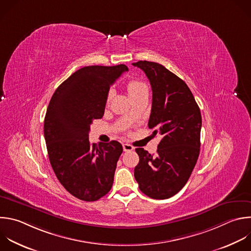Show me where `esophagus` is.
<instances>
[{
    "mask_svg": "<svg viewBox=\"0 0 251 251\" xmlns=\"http://www.w3.org/2000/svg\"><path fill=\"white\" fill-rule=\"evenodd\" d=\"M123 150L124 151H131L134 150V147L129 144H123Z\"/></svg>",
    "mask_w": 251,
    "mask_h": 251,
    "instance_id": "1",
    "label": "esophagus"
}]
</instances>
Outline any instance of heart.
Returning a JSON list of instances; mask_svg holds the SVG:
<instances>
[{"instance_id":"obj_1","label":"heart","mask_w":251,"mask_h":251,"mask_svg":"<svg viewBox=\"0 0 251 251\" xmlns=\"http://www.w3.org/2000/svg\"><path fill=\"white\" fill-rule=\"evenodd\" d=\"M145 89H148L147 86L145 85L143 81L138 80V79H132V80L128 81V83H127V91H128V94L131 98L136 97L137 95H139ZM111 97H112V91L110 90L107 94V101L111 99Z\"/></svg>"}]
</instances>
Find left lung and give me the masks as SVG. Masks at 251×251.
<instances>
[{
    "instance_id": "left-lung-1",
    "label": "left lung",
    "mask_w": 251,
    "mask_h": 251,
    "mask_svg": "<svg viewBox=\"0 0 251 251\" xmlns=\"http://www.w3.org/2000/svg\"><path fill=\"white\" fill-rule=\"evenodd\" d=\"M133 66L148 76L152 103L149 128L160 135L156 153L136 149L140 160L134 176L140 190L152 199H168L188 181L200 152L202 117L186 83L158 63L139 61Z\"/></svg>"
}]
</instances>
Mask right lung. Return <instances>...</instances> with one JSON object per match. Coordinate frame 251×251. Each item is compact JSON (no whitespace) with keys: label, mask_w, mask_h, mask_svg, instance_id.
I'll list each match as a JSON object with an SVG mask.
<instances>
[{"label":"right lung","mask_w":251,"mask_h":251,"mask_svg":"<svg viewBox=\"0 0 251 251\" xmlns=\"http://www.w3.org/2000/svg\"><path fill=\"white\" fill-rule=\"evenodd\" d=\"M127 66H88L57 88L44 119V137L52 169L65 189L82 201H97L113 184L123 151L117 141L91 144L95 119L102 118L110 86Z\"/></svg>","instance_id":"1"}]
</instances>
